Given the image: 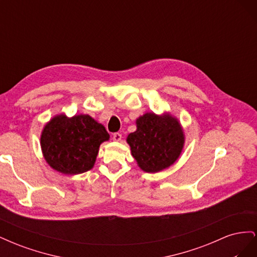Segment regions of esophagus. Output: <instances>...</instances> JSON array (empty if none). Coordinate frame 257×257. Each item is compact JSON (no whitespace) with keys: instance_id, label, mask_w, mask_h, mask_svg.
I'll use <instances>...</instances> for the list:
<instances>
[{"instance_id":"34e87169","label":"esophagus","mask_w":257,"mask_h":257,"mask_svg":"<svg viewBox=\"0 0 257 257\" xmlns=\"http://www.w3.org/2000/svg\"><path fill=\"white\" fill-rule=\"evenodd\" d=\"M121 138H122V135H121L120 133H114V134L112 135V139H113L114 142H120Z\"/></svg>"}]
</instances>
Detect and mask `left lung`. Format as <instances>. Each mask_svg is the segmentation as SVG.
Instances as JSON below:
<instances>
[{"label": "left lung", "mask_w": 257, "mask_h": 257, "mask_svg": "<svg viewBox=\"0 0 257 257\" xmlns=\"http://www.w3.org/2000/svg\"><path fill=\"white\" fill-rule=\"evenodd\" d=\"M137 130L126 142L138 166L146 173L168 168L180 157L184 146L183 130L169 113L147 112L136 120Z\"/></svg>", "instance_id": "left-lung-1"}]
</instances>
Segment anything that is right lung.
I'll return each instance as SVG.
<instances>
[{
  "instance_id": "1",
  "label": "right lung",
  "mask_w": 257,
  "mask_h": 257,
  "mask_svg": "<svg viewBox=\"0 0 257 257\" xmlns=\"http://www.w3.org/2000/svg\"><path fill=\"white\" fill-rule=\"evenodd\" d=\"M109 137L104 125L89 114L68 118L61 113L45 125L41 147L51 168L64 175H78L93 168L100 144Z\"/></svg>"
}]
</instances>
